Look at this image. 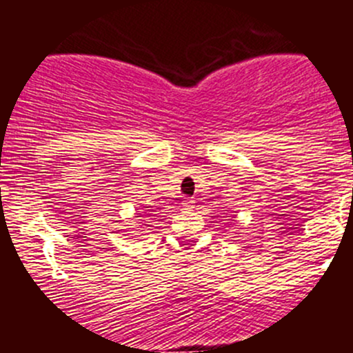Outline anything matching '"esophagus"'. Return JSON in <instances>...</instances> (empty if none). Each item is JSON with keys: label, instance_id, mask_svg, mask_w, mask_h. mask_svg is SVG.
I'll return each instance as SVG.
<instances>
[{"label": "esophagus", "instance_id": "34e87169", "mask_svg": "<svg viewBox=\"0 0 353 353\" xmlns=\"http://www.w3.org/2000/svg\"><path fill=\"white\" fill-rule=\"evenodd\" d=\"M194 208V199H186L183 203V210H193Z\"/></svg>", "mask_w": 353, "mask_h": 353}]
</instances>
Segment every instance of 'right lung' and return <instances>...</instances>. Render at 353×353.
I'll return each instance as SVG.
<instances>
[{"label":"right lung","mask_w":353,"mask_h":353,"mask_svg":"<svg viewBox=\"0 0 353 353\" xmlns=\"http://www.w3.org/2000/svg\"><path fill=\"white\" fill-rule=\"evenodd\" d=\"M145 208H148V206H145Z\"/></svg>","instance_id":"right-lung-1"}]
</instances>
